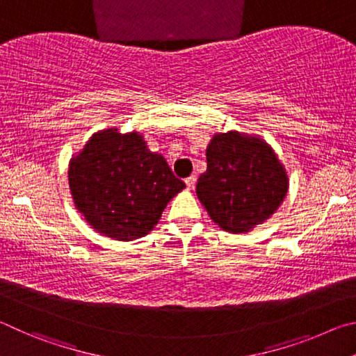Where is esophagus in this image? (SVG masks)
Listing matches in <instances>:
<instances>
[{
  "label": "esophagus",
  "instance_id": "34e87169",
  "mask_svg": "<svg viewBox=\"0 0 356 356\" xmlns=\"http://www.w3.org/2000/svg\"><path fill=\"white\" fill-rule=\"evenodd\" d=\"M184 183H186V186H188V189H194V186L197 183V177L195 175H191V177L184 179Z\"/></svg>",
  "mask_w": 356,
  "mask_h": 356
}]
</instances>
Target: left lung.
<instances>
[{
	"label": "left lung",
	"instance_id": "1",
	"mask_svg": "<svg viewBox=\"0 0 356 356\" xmlns=\"http://www.w3.org/2000/svg\"><path fill=\"white\" fill-rule=\"evenodd\" d=\"M208 168L197 183L198 200L228 233H247L275 213L288 192V175L264 140L216 134L207 149Z\"/></svg>",
	"mask_w": 356,
	"mask_h": 356
}]
</instances>
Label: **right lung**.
I'll use <instances>...</instances> for the list:
<instances>
[{"label":"right lung","mask_w":356,"mask_h":356,"mask_svg":"<svg viewBox=\"0 0 356 356\" xmlns=\"http://www.w3.org/2000/svg\"><path fill=\"white\" fill-rule=\"evenodd\" d=\"M72 197L92 228L117 241L152 232L170 198L186 188L140 134H93L68 168Z\"/></svg>","instance_id":"1"}]
</instances>
